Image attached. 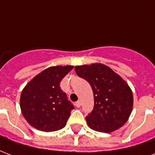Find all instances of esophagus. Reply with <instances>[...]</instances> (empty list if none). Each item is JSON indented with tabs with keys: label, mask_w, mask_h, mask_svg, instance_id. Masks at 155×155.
<instances>
[{
	"label": "esophagus",
	"mask_w": 155,
	"mask_h": 155,
	"mask_svg": "<svg viewBox=\"0 0 155 155\" xmlns=\"http://www.w3.org/2000/svg\"><path fill=\"white\" fill-rule=\"evenodd\" d=\"M75 106H76L77 108H79V107L81 106V101H77L76 103H75Z\"/></svg>",
	"instance_id": "1"
}]
</instances>
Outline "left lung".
<instances>
[{"mask_svg": "<svg viewBox=\"0 0 155 155\" xmlns=\"http://www.w3.org/2000/svg\"><path fill=\"white\" fill-rule=\"evenodd\" d=\"M78 76L89 82L94 95V108L86 117L95 131L109 133L123 126L133 106V95L127 82L102 64L75 67Z\"/></svg>", "mask_w": 155, "mask_h": 155, "instance_id": "1", "label": "left lung"}]
</instances>
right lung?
<instances>
[{"mask_svg":"<svg viewBox=\"0 0 155 155\" xmlns=\"http://www.w3.org/2000/svg\"><path fill=\"white\" fill-rule=\"evenodd\" d=\"M73 66H54L43 70L24 87L20 96L22 114L38 130L57 131L66 125L73 104L60 88V82Z\"/></svg>","mask_w":155,"mask_h":155,"instance_id":"add662e5","label":"right lung"}]
</instances>
